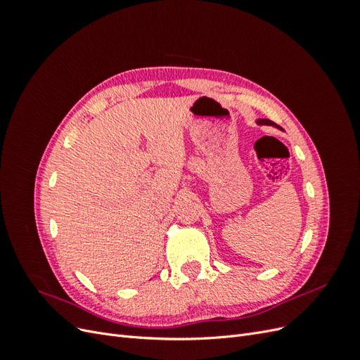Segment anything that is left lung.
Instances as JSON below:
<instances>
[{
    "instance_id": "left-lung-1",
    "label": "left lung",
    "mask_w": 360,
    "mask_h": 360,
    "mask_svg": "<svg viewBox=\"0 0 360 360\" xmlns=\"http://www.w3.org/2000/svg\"><path fill=\"white\" fill-rule=\"evenodd\" d=\"M257 123H258V124H269V126L279 127V126H276L274 122H270V120H266V118H263V120H257Z\"/></svg>"
}]
</instances>
